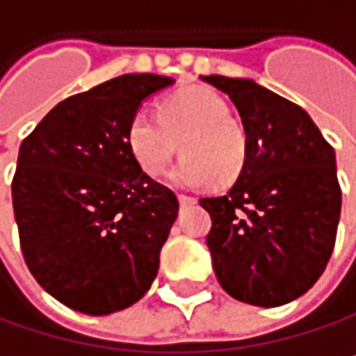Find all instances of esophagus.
I'll list each match as a JSON object with an SVG mask.
<instances>
[{
  "instance_id": "34e87169",
  "label": "esophagus",
  "mask_w": 356,
  "mask_h": 356,
  "mask_svg": "<svg viewBox=\"0 0 356 356\" xmlns=\"http://www.w3.org/2000/svg\"><path fill=\"white\" fill-rule=\"evenodd\" d=\"M178 202H180V206H182V208H186V206H193L197 200L191 197V195H178Z\"/></svg>"
}]
</instances>
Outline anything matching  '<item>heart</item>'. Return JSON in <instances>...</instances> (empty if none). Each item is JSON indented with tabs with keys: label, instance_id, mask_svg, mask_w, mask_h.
I'll list each match as a JSON object with an SVG mask.
<instances>
[{
	"label": "heart",
	"instance_id": "obj_1",
	"mask_svg": "<svg viewBox=\"0 0 356 356\" xmlns=\"http://www.w3.org/2000/svg\"><path fill=\"white\" fill-rule=\"evenodd\" d=\"M227 102L208 88H182L168 95L159 114L136 110L127 122V148L138 168L148 176L168 170L180 150L182 161L170 172L176 186H227L246 165V134Z\"/></svg>",
	"mask_w": 356,
	"mask_h": 356
}]
</instances>
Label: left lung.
Masks as SVG:
<instances>
[{
  "label": "left lung",
  "instance_id": "left-lung-1",
  "mask_svg": "<svg viewBox=\"0 0 356 356\" xmlns=\"http://www.w3.org/2000/svg\"><path fill=\"white\" fill-rule=\"evenodd\" d=\"M240 112L248 154L236 184L200 200L220 286L276 308L314 286L333 252L342 191L335 152L304 108L248 78L202 76Z\"/></svg>",
  "mask_w": 356,
  "mask_h": 356
}]
</instances>
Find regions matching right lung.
Here are the masks:
<instances>
[{
    "label": "right lung",
    "mask_w": 356,
    "mask_h": 356,
    "mask_svg": "<svg viewBox=\"0 0 356 356\" xmlns=\"http://www.w3.org/2000/svg\"><path fill=\"white\" fill-rule=\"evenodd\" d=\"M170 84L156 74L112 78L57 104L21 144L12 206L23 257L76 312L125 310L159 272L178 200L138 168L125 134L142 102Z\"/></svg>",
    "instance_id": "obj_1"
}]
</instances>
